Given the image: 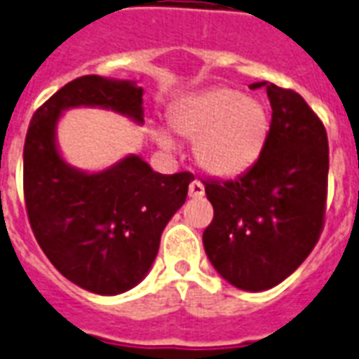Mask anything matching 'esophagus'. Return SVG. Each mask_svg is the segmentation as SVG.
<instances>
[{"label": "esophagus", "mask_w": 359, "mask_h": 359, "mask_svg": "<svg viewBox=\"0 0 359 359\" xmlns=\"http://www.w3.org/2000/svg\"><path fill=\"white\" fill-rule=\"evenodd\" d=\"M205 194V188H203V184H201L200 180H192L190 182V188H188V196L190 198H201Z\"/></svg>", "instance_id": "34e87169"}]
</instances>
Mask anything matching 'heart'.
Returning a JSON list of instances; mask_svg holds the SVG:
<instances>
[{
	"label": "heart",
	"mask_w": 359,
	"mask_h": 359,
	"mask_svg": "<svg viewBox=\"0 0 359 359\" xmlns=\"http://www.w3.org/2000/svg\"><path fill=\"white\" fill-rule=\"evenodd\" d=\"M169 127L180 139L194 140V158L203 171L232 179L259 161L272 118L259 98L245 97L233 87H211L172 106ZM156 140L163 150H172L163 133H156Z\"/></svg>",
	"instance_id": "1"
}]
</instances>
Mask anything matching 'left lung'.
I'll use <instances>...</instances> for the list:
<instances>
[{
    "mask_svg": "<svg viewBox=\"0 0 359 359\" xmlns=\"http://www.w3.org/2000/svg\"><path fill=\"white\" fill-rule=\"evenodd\" d=\"M266 85L272 127L266 148L233 180H205L213 222L203 247L220 278L243 291H266L301 266L323 226L329 146L304 98Z\"/></svg>",
    "mask_w": 359,
    "mask_h": 359,
    "instance_id": "obj_1",
    "label": "left lung"
}]
</instances>
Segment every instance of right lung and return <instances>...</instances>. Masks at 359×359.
Wrapping results in <instances>:
<instances>
[{"instance_id": "obj_1", "label": "right lung", "mask_w": 359, "mask_h": 359, "mask_svg": "<svg viewBox=\"0 0 359 359\" xmlns=\"http://www.w3.org/2000/svg\"><path fill=\"white\" fill-rule=\"evenodd\" d=\"M142 95L131 79H74L38 108L24 142V198L39 247L66 280L106 297L126 293L150 272L194 175H161L137 154L83 171L62 158L57 127L70 108L112 110L142 126Z\"/></svg>"}]
</instances>
